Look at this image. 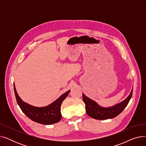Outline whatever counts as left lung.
I'll use <instances>...</instances> for the list:
<instances>
[{
  "instance_id": "1",
  "label": "left lung",
  "mask_w": 146,
  "mask_h": 146,
  "mask_svg": "<svg viewBox=\"0 0 146 146\" xmlns=\"http://www.w3.org/2000/svg\"><path fill=\"white\" fill-rule=\"evenodd\" d=\"M133 89V88H132L129 95L125 100L118 104L109 107H103L99 105L95 101L90 99L83 94V101L85 104L86 113L92 118L100 120L111 119L116 117L127 106L132 96Z\"/></svg>"
}]
</instances>
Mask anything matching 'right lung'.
<instances>
[{"instance_id":"add662e5","label":"right lung","mask_w":146,"mask_h":146,"mask_svg":"<svg viewBox=\"0 0 146 146\" xmlns=\"http://www.w3.org/2000/svg\"><path fill=\"white\" fill-rule=\"evenodd\" d=\"M14 92L17 101L20 108L26 115L33 121L44 125H50L58 122L61 118V105L70 90L61 95L55 101L50 105L37 107L29 105L22 100L18 95L14 83Z\"/></svg>"}]
</instances>
